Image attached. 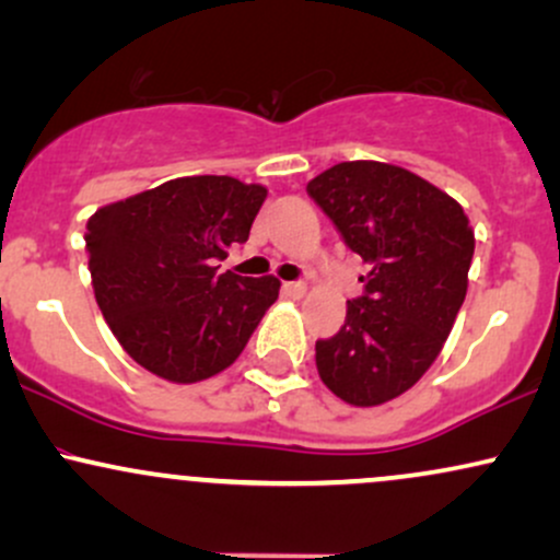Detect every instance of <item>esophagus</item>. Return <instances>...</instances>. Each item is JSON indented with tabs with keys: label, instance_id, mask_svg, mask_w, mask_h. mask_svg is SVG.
<instances>
[{
	"label": "esophagus",
	"instance_id": "obj_1",
	"mask_svg": "<svg viewBox=\"0 0 560 560\" xmlns=\"http://www.w3.org/2000/svg\"><path fill=\"white\" fill-rule=\"evenodd\" d=\"M284 292L292 294V298H302V294L307 292V284H305V281H287Z\"/></svg>",
	"mask_w": 560,
	"mask_h": 560
}]
</instances>
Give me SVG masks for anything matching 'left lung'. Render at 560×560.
Returning <instances> with one entry per match:
<instances>
[{"mask_svg":"<svg viewBox=\"0 0 560 560\" xmlns=\"http://www.w3.org/2000/svg\"><path fill=\"white\" fill-rule=\"evenodd\" d=\"M307 195L371 266L342 329L316 342L318 374L345 402L382 405L440 355L466 300L474 231L453 197L376 160L334 165Z\"/></svg>","mask_w":560,"mask_h":560,"instance_id":"8db88e82","label":"left lung"}]
</instances>
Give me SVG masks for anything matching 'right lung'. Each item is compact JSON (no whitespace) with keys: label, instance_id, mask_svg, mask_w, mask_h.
Returning a JSON list of instances; mask_svg holds the SVG:
<instances>
[{"label":"right lung","instance_id":"1","mask_svg":"<svg viewBox=\"0 0 560 560\" xmlns=\"http://www.w3.org/2000/svg\"><path fill=\"white\" fill-rule=\"evenodd\" d=\"M266 195V186L231 176H186L89 218L96 305L147 371L191 384L240 358L281 284L218 273V260L247 242Z\"/></svg>","mask_w":560,"mask_h":560}]
</instances>
